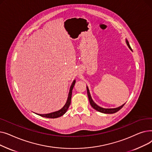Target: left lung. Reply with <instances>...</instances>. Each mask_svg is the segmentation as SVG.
<instances>
[{"mask_svg":"<svg viewBox=\"0 0 152 152\" xmlns=\"http://www.w3.org/2000/svg\"><path fill=\"white\" fill-rule=\"evenodd\" d=\"M126 44H127V46H128L129 49L132 50V49H131V46L129 45V43L128 41H127V39H126ZM87 95H88V98H89V102H90L91 105L95 110H96L97 111H99V112H101V113H108V114L115 113L117 112V111H119L120 109H121L123 107V106L124 105V104H125V103H124V104L122 105L121 106L119 107L118 108H102V107L98 106L96 104V103H95L93 101V100H92V97L91 96V94H90V92H89L88 87H87Z\"/></svg>","mask_w":152,"mask_h":152,"instance_id":"obj_1","label":"left lung"}]
</instances>
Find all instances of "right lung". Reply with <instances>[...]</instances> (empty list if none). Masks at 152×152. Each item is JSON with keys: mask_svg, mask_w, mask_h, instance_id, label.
<instances>
[{"mask_svg": "<svg viewBox=\"0 0 152 152\" xmlns=\"http://www.w3.org/2000/svg\"><path fill=\"white\" fill-rule=\"evenodd\" d=\"M76 81L74 80L73 83H72L71 87H70V89H69V92L68 94V99L67 101L65 103V105L63 106V107L60 109L58 111H55V112H52L50 113H48V114H37L39 116H42V117H45V118H58L60 116H61L62 115H63L65 114L66 111L68 110L69 105H70V103H71V95H72V91H73V89L74 87V86L75 84Z\"/></svg>", "mask_w": 152, "mask_h": 152, "instance_id": "right-lung-1", "label": "right lung"}]
</instances>
